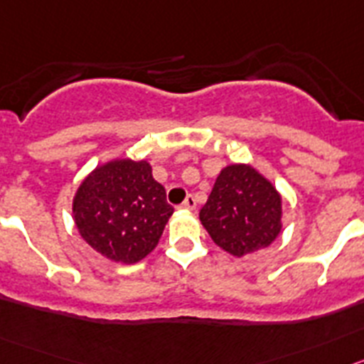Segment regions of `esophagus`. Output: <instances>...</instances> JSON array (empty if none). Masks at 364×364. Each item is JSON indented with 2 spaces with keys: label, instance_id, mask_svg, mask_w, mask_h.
<instances>
[{
  "label": "esophagus",
  "instance_id": "1",
  "mask_svg": "<svg viewBox=\"0 0 364 364\" xmlns=\"http://www.w3.org/2000/svg\"><path fill=\"white\" fill-rule=\"evenodd\" d=\"M181 208H185V210H194V208H196V198H194V196H188V198L183 201Z\"/></svg>",
  "mask_w": 364,
  "mask_h": 364
}]
</instances>
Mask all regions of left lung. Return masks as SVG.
Instances as JSON below:
<instances>
[{
	"mask_svg": "<svg viewBox=\"0 0 364 364\" xmlns=\"http://www.w3.org/2000/svg\"><path fill=\"white\" fill-rule=\"evenodd\" d=\"M199 219L212 241L234 257L270 247L283 230V198L274 183L248 163L219 172Z\"/></svg>",
	"mask_w": 364,
	"mask_h": 364,
	"instance_id": "1",
	"label": "left lung"
}]
</instances>
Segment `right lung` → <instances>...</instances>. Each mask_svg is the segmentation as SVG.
Returning <instances> with one entry per match:
<instances>
[{
	"instance_id": "obj_1",
	"label": "right lung",
	"mask_w": 364,
	"mask_h": 364,
	"mask_svg": "<svg viewBox=\"0 0 364 364\" xmlns=\"http://www.w3.org/2000/svg\"><path fill=\"white\" fill-rule=\"evenodd\" d=\"M174 208L146 159L117 158L97 165L72 198L81 237L114 263L132 264L158 247Z\"/></svg>"
}]
</instances>
